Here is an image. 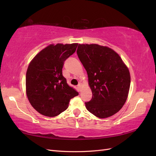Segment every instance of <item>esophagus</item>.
Here are the masks:
<instances>
[{
	"mask_svg": "<svg viewBox=\"0 0 156 156\" xmlns=\"http://www.w3.org/2000/svg\"><path fill=\"white\" fill-rule=\"evenodd\" d=\"M81 87H82V84L81 83H79V84H78V86H77V87H78V88L80 90L81 89Z\"/></svg>",
	"mask_w": 156,
	"mask_h": 156,
	"instance_id": "34e87169",
	"label": "esophagus"
}]
</instances>
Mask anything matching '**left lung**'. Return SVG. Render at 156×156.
<instances>
[{"mask_svg":"<svg viewBox=\"0 0 156 156\" xmlns=\"http://www.w3.org/2000/svg\"><path fill=\"white\" fill-rule=\"evenodd\" d=\"M78 57L87 70L92 98L87 109L100 119L119 112L126 101L130 87L128 68L120 56L107 47L79 44Z\"/></svg>","mask_w":156,"mask_h":156,"instance_id":"left-lung-1","label":"left lung"}]
</instances>
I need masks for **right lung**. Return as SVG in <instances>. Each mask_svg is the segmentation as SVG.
Masks as SVG:
<instances>
[{
	"instance_id": "add662e5",
	"label": "right lung",
	"mask_w": 156,
	"mask_h": 156,
	"mask_svg": "<svg viewBox=\"0 0 156 156\" xmlns=\"http://www.w3.org/2000/svg\"><path fill=\"white\" fill-rule=\"evenodd\" d=\"M78 44H51L30 62L26 74V91L31 105L40 114L53 117L66 110L79 93L62 75L65 60L76 51Z\"/></svg>"
}]
</instances>
